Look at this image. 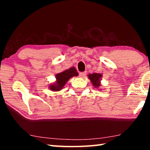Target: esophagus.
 Masks as SVG:
<instances>
[{
    "label": "esophagus",
    "instance_id": "34e87169",
    "mask_svg": "<svg viewBox=\"0 0 150 150\" xmlns=\"http://www.w3.org/2000/svg\"><path fill=\"white\" fill-rule=\"evenodd\" d=\"M86 76V72H81L79 73V77L81 78H84Z\"/></svg>",
    "mask_w": 150,
    "mask_h": 150
}]
</instances>
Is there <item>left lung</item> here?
I'll use <instances>...</instances> for the list:
<instances>
[{
  "label": "left lung",
  "mask_w": 150,
  "mask_h": 150,
  "mask_svg": "<svg viewBox=\"0 0 150 150\" xmlns=\"http://www.w3.org/2000/svg\"><path fill=\"white\" fill-rule=\"evenodd\" d=\"M103 75L100 74V73H94L92 74H88V77L89 79L91 82L92 83V85L94 86L95 88H99L100 84V81L101 78H102ZM100 89V88H99Z\"/></svg>",
  "instance_id": "8db88e82"
}]
</instances>
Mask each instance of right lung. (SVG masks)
<instances>
[{
    "instance_id": "1",
    "label": "right lung",
    "mask_w": 150,
    "mask_h": 150,
    "mask_svg": "<svg viewBox=\"0 0 150 150\" xmlns=\"http://www.w3.org/2000/svg\"><path fill=\"white\" fill-rule=\"evenodd\" d=\"M79 73L77 71V69L74 67H70L69 69H66L59 73H57V74L55 75L56 81L54 83H51L49 85V88L51 91H54V92L59 91L63 89L66 83L71 78L73 77H77Z\"/></svg>"
}]
</instances>
